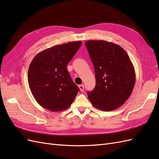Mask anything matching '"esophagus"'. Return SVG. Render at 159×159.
<instances>
[{"label": "esophagus", "instance_id": "1", "mask_svg": "<svg viewBox=\"0 0 159 159\" xmlns=\"http://www.w3.org/2000/svg\"><path fill=\"white\" fill-rule=\"evenodd\" d=\"M79 88H80L81 92H84V85H82V84L80 85H79Z\"/></svg>", "mask_w": 159, "mask_h": 159}]
</instances>
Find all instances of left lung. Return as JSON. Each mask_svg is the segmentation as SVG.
<instances>
[{
	"label": "left lung",
	"instance_id": "8db88e82",
	"mask_svg": "<svg viewBox=\"0 0 159 159\" xmlns=\"http://www.w3.org/2000/svg\"><path fill=\"white\" fill-rule=\"evenodd\" d=\"M94 67L96 86L88 92L95 108L104 111L118 108L128 99L134 89V68L120 46L102 40L85 43Z\"/></svg>",
	"mask_w": 159,
	"mask_h": 159
}]
</instances>
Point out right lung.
Instances as JSON below:
<instances>
[{"label": "right lung", "mask_w": 159, "mask_h": 159, "mask_svg": "<svg viewBox=\"0 0 159 159\" xmlns=\"http://www.w3.org/2000/svg\"><path fill=\"white\" fill-rule=\"evenodd\" d=\"M82 42L55 45L39 53L30 63L28 81L35 100L51 111H63L71 105L79 92L67 65Z\"/></svg>", "instance_id": "obj_1"}]
</instances>
